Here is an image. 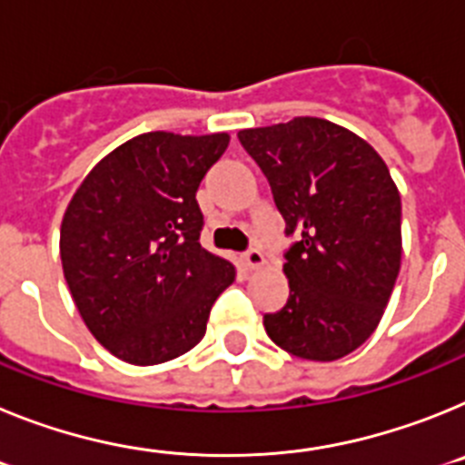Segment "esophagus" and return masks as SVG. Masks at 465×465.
Returning a JSON list of instances; mask_svg holds the SVG:
<instances>
[{
  "label": "esophagus",
  "mask_w": 465,
  "mask_h": 465,
  "mask_svg": "<svg viewBox=\"0 0 465 465\" xmlns=\"http://www.w3.org/2000/svg\"><path fill=\"white\" fill-rule=\"evenodd\" d=\"M264 255H262V250L257 248H250L248 252H243V264L248 266V269H262L264 266Z\"/></svg>",
  "instance_id": "esophagus-1"
}]
</instances>
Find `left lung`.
Instances as JSON below:
<instances>
[{
	"instance_id": "left-lung-1",
	"label": "left lung",
	"mask_w": 465,
	"mask_h": 465,
	"mask_svg": "<svg viewBox=\"0 0 465 465\" xmlns=\"http://www.w3.org/2000/svg\"><path fill=\"white\" fill-rule=\"evenodd\" d=\"M297 243L285 252L288 304L266 313L282 351L332 362L372 337L401 272V192L349 128L318 116L238 131Z\"/></svg>"
}]
</instances>
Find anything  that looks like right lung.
<instances>
[{
    "mask_svg": "<svg viewBox=\"0 0 465 465\" xmlns=\"http://www.w3.org/2000/svg\"><path fill=\"white\" fill-rule=\"evenodd\" d=\"M229 133H143L93 165L60 224L72 300L104 349L159 365L205 334L236 266L199 243L196 192Z\"/></svg>",
    "mask_w": 465,
    "mask_h": 465,
    "instance_id": "add662e5",
    "label": "right lung"
}]
</instances>
